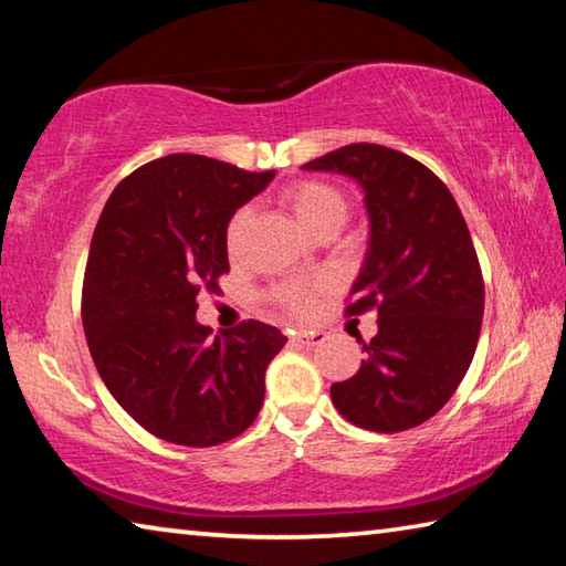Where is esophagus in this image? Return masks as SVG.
<instances>
[{"mask_svg":"<svg viewBox=\"0 0 566 566\" xmlns=\"http://www.w3.org/2000/svg\"><path fill=\"white\" fill-rule=\"evenodd\" d=\"M292 342H294V344H300V347H306V349H310V347H317V344H322V342H324V337H322L319 332H312V334H294Z\"/></svg>","mask_w":566,"mask_h":566,"instance_id":"1","label":"esophagus"}]
</instances>
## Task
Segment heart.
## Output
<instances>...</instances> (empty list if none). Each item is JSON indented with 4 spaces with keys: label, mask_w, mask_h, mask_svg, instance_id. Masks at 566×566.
<instances>
[{
    "label": "heart",
    "mask_w": 566,
    "mask_h": 566,
    "mask_svg": "<svg viewBox=\"0 0 566 566\" xmlns=\"http://www.w3.org/2000/svg\"><path fill=\"white\" fill-rule=\"evenodd\" d=\"M284 205L292 209L306 232L319 237L324 232H339L342 224L349 217V199L344 191L327 185V181H296V185L284 189ZM249 222H252V207H239L227 224V249L229 254H237L242 247V239ZM314 292L300 284L282 286L276 296L284 306H290L296 314H310L314 310Z\"/></svg>",
    "instance_id": "heart-1"
}]
</instances>
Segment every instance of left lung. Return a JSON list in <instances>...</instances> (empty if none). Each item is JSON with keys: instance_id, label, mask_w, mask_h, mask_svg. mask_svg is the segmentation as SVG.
I'll return each mask as SVG.
<instances>
[{"instance_id": "8db88e82", "label": "left lung", "mask_w": 566, "mask_h": 566, "mask_svg": "<svg viewBox=\"0 0 566 566\" xmlns=\"http://www.w3.org/2000/svg\"><path fill=\"white\" fill-rule=\"evenodd\" d=\"M302 169L357 181L369 219L347 314L377 310L379 329L332 401L369 432H405L447 405L474 357L484 282L467 222L434 171L389 147L359 142Z\"/></svg>"}]
</instances>
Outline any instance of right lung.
Segmentation results:
<instances>
[{
	"instance_id": "add662e5",
	"label": "right lung",
	"mask_w": 566,
	"mask_h": 566,
	"mask_svg": "<svg viewBox=\"0 0 566 566\" xmlns=\"http://www.w3.org/2000/svg\"><path fill=\"white\" fill-rule=\"evenodd\" d=\"M276 171L169 155L119 181L94 229L82 324L99 377L127 415L171 444L244 432L284 334L249 319L209 339L197 294L229 272L227 224Z\"/></svg>"
}]
</instances>
